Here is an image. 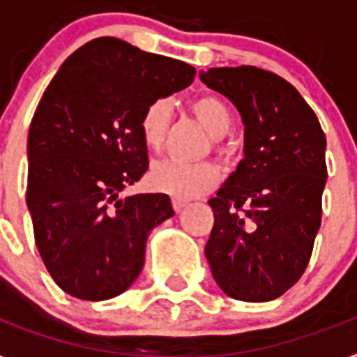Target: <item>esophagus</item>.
<instances>
[{
	"mask_svg": "<svg viewBox=\"0 0 357 357\" xmlns=\"http://www.w3.org/2000/svg\"><path fill=\"white\" fill-rule=\"evenodd\" d=\"M172 207H174V211H176V213H181V211L187 207V202H185V199H181V198H174L172 199Z\"/></svg>",
	"mask_w": 357,
	"mask_h": 357,
	"instance_id": "34e87169",
	"label": "esophagus"
}]
</instances>
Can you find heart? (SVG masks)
Segmentation results:
<instances>
[{
    "label": "heart",
    "instance_id": "obj_1",
    "mask_svg": "<svg viewBox=\"0 0 357 357\" xmlns=\"http://www.w3.org/2000/svg\"><path fill=\"white\" fill-rule=\"evenodd\" d=\"M190 108L199 119V123L218 141L233 126V112L224 98L216 95H202L194 98ZM170 121H172V106L167 98L152 100L144 108L139 121V132L143 143L150 150H159L163 146ZM150 181L153 187L169 192L174 198L188 199L202 196L216 187L220 181V169L214 163H185L181 159L167 158L152 165Z\"/></svg>",
    "mask_w": 357,
    "mask_h": 357
}]
</instances>
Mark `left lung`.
<instances>
[{
  "instance_id": "8db88e82",
  "label": "left lung",
  "mask_w": 357,
  "mask_h": 357,
  "mask_svg": "<svg viewBox=\"0 0 357 357\" xmlns=\"http://www.w3.org/2000/svg\"><path fill=\"white\" fill-rule=\"evenodd\" d=\"M244 123V159L216 198L205 245L229 297L266 303L288 291L308 266L321 225L326 139L317 115L279 75L255 66L199 71Z\"/></svg>"
}]
</instances>
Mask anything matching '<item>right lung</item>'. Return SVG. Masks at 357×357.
Returning a JSON list of instances; mask_svg holds the SVG:
<instances>
[{"instance_id":"right-lung-1","label":"right lung","mask_w":357,"mask_h":357,"mask_svg":"<svg viewBox=\"0 0 357 357\" xmlns=\"http://www.w3.org/2000/svg\"><path fill=\"white\" fill-rule=\"evenodd\" d=\"M194 75L181 60L102 36L45 89L29 128L27 207L40 257L66 294L112 299L141 273L150 231L174 208L167 194L121 196L149 169L139 121Z\"/></svg>"}]
</instances>
